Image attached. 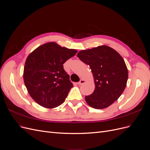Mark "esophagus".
<instances>
[{"label":"esophagus","mask_w":150,"mask_h":150,"mask_svg":"<svg viewBox=\"0 0 150 150\" xmlns=\"http://www.w3.org/2000/svg\"><path fill=\"white\" fill-rule=\"evenodd\" d=\"M84 83H85V81H84V79H81L79 82L78 83V84H79V85H82V84H84Z\"/></svg>","instance_id":"obj_1"}]
</instances>
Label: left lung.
I'll return each instance as SVG.
<instances>
[{
    "label": "left lung",
    "mask_w": 150,
    "mask_h": 150,
    "mask_svg": "<svg viewBox=\"0 0 150 150\" xmlns=\"http://www.w3.org/2000/svg\"><path fill=\"white\" fill-rule=\"evenodd\" d=\"M77 56L89 66L94 79L95 89L85 96L86 103L95 109L111 105L123 93L128 81V71L123 59L107 46L83 50Z\"/></svg>",
    "instance_id": "1"
}]
</instances>
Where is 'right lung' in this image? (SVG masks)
Instances as JSON below:
<instances>
[{
  "label": "right lung",
  "mask_w": 150,
  "mask_h": 150,
  "mask_svg": "<svg viewBox=\"0 0 150 150\" xmlns=\"http://www.w3.org/2000/svg\"><path fill=\"white\" fill-rule=\"evenodd\" d=\"M77 50L47 42L28 56L24 69V81L31 98L42 107L54 108L64 102L73 84L63 64Z\"/></svg>",
  "instance_id": "right-lung-1"
}]
</instances>
